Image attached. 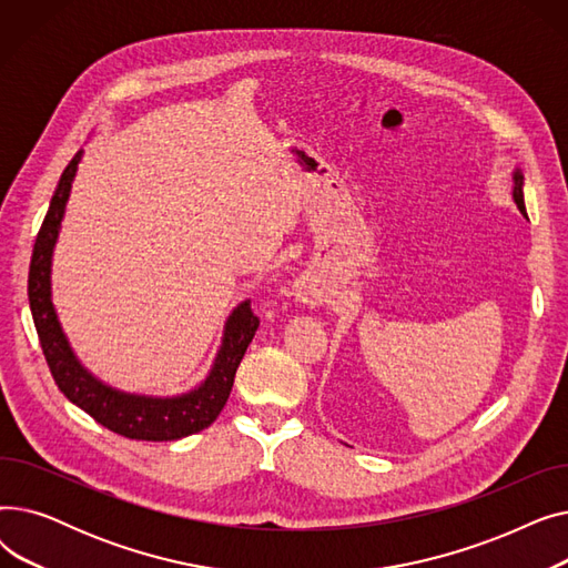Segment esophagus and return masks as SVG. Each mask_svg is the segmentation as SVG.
I'll use <instances>...</instances> for the list:
<instances>
[{
	"label": "esophagus",
	"mask_w": 568,
	"mask_h": 568,
	"mask_svg": "<svg viewBox=\"0 0 568 568\" xmlns=\"http://www.w3.org/2000/svg\"><path fill=\"white\" fill-rule=\"evenodd\" d=\"M313 292H315V285H313V281L311 278H302V281H296L294 283V294L300 296V300H311L313 296Z\"/></svg>",
	"instance_id": "esophagus-1"
}]
</instances>
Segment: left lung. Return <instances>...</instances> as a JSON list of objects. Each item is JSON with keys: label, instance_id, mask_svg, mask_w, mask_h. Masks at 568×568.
Segmentation results:
<instances>
[{"label": "left lung", "instance_id": "1", "mask_svg": "<svg viewBox=\"0 0 568 568\" xmlns=\"http://www.w3.org/2000/svg\"><path fill=\"white\" fill-rule=\"evenodd\" d=\"M511 195H514L516 206L520 209V214L527 219V209H525V174H523L520 165H516L514 172H511Z\"/></svg>", "mask_w": 568, "mask_h": 568}]
</instances>
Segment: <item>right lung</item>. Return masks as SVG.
Wrapping results in <instances>:
<instances>
[{
	"instance_id": "1",
	"label": "right lung",
	"mask_w": 568,
	"mask_h": 568,
	"mask_svg": "<svg viewBox=\"0 0 568 568\" xmlns=\"http://www.w3.org/2000/svg\"><path fill=\"white\" fill-rule=\"evenodd\" d=\"M82 154L84 152L80 149L62 176H59L45 221L37 236L32 264H29V311L34 317L45 362L59 392L108 430L142 442H172L189 437L212 426L225 407L234 384V373L257 332L260 320L253 315L248 300L236 304L223 324V336L212 368L193 389L176 396L122 392L84 368L52 304V255L59 232H62V221Z\"/></svg>"
}]
</instances>
